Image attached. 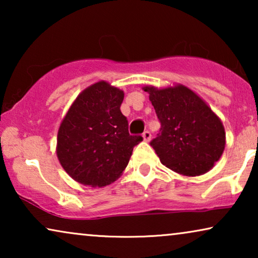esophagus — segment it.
I'll return each mask as SVG.
<instances>
[{"label":"esophagus","instance_id":"1","mask_svg":"<svg viewBox=\"0 0 258 258\" xmlns=\"http://www.w3.org/2000/svg\"><path fill=\"white\" fill-rule=\"evenodd\" d=\"M142 136H143V139H144V141H150V139H151V133L149 132V130H146V132H144L143 134H142Z\"/></svg>","mask_w":258,"mask_h":258}]
</instances>
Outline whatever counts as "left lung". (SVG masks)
<instances>
[{"instance_id":"left-lung-1","label":"left lung","mask_w":258,"mask_h":258,"mask_svg":"<svg viewBox=\"0 0 258 258\" xmlns=\"http://www.w3.org/2000/svg\"><path fill=\"white\" fill-rule=\"evenodd\" d=\"M149 93L160 133L150 142L161 163L184 176L206 174L220 160L225 146L221 119L202 98L184 86L157 89Z\"/></svg>"}]
</instances>
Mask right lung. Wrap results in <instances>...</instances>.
Listing matches in <instances>:
<instances>
[{
    "label": "right lung",
    "instance_id": "add662e5",
    "mask_svg": "<svg viewBox=\"0 0 258 258\" xmlns=\"http://www.w3.org/2000/svg\"><path fill=\"white\" fill-rule=\"evenodd\" d=\"M122 90L97 82L81 93L59 125L57 157L75 181L91 186L114 182L142 136L130 135L121 112Z\"/></svg>",
    "mask_w": 258,
    "mask_h": 258
}]
</instances>
